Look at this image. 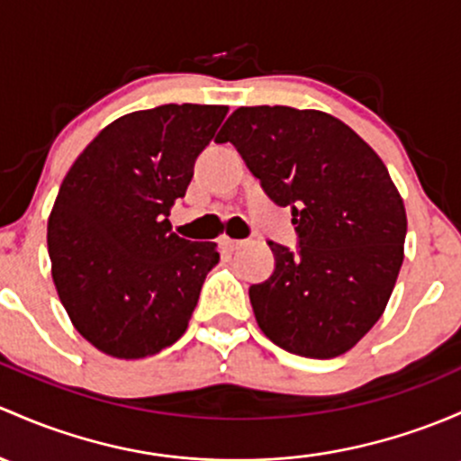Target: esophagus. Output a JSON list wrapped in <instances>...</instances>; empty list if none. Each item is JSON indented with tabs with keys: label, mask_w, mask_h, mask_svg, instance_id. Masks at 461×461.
Returning a JSON list of instances; mask_svg holds the SVG:
<instances>
[{
	"label": "esophagus",
	"mask_w": 461,
	"mask_h": 461,
	"mask_svg": "<svg viewBox=\"0 0 461 461\" xmlns=\"http://www.w3.org/2000/svg\"><path fill=\"white\" fill-rule=\"evenodd\" d=\"M218 245H221L225 251H234L239 249V247H243V240H234L230 239V236H222V239H218Z\"/></svg>",
	"instance_id": "1"
}]
</instances>
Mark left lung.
<instances>
[{"label": "left lung", "mask_w": 461, "mask_h": 461, "mask_svg": "<svg viewBox=\"0 0 461 461\" xmlns=\"http://www.w3.org/2000/svg\"><path fill=\"white\" fill-rule=\"evenodd\" d=\"M276 205L292 207L300 249L269 243L276 269L251 285L260 331L303 357L353 348L384 313L404 260L406 210L375 149L320 110L251 105L222 125Z\"/></svg>", "instance_id": "8db88e82"}]
</instances>
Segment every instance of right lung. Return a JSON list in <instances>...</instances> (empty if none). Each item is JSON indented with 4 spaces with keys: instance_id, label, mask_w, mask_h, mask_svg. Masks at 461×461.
<instances>
[{
    "instance_id": "add662e5",
    "label": "right lung",
    "mask_w": 461,
    "mask_h": 461,
    "mask_svg": "<svg viewBox=\"0 0 461 461\" xmlns=\"http://www.w3.org/2000/svg\"><path fill=\"white\" fill-rule=\"evenodd\" d=\"M227 110L167 104L123 114L68 169L48 218L52 280L77 331L105 356H154L190 324L221 254L174 234L167 216Z\"/></svg>"
}]
</instances>
